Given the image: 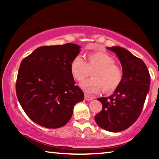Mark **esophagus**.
I'll use <instances>...</instances> for the list:
<instances>
[{
  "label": "esophagus",
  "instance_id": "1",
  "mask_svg": "<svg viewBox=\"0 0 159 159\" xmlns=\"http://www.w3.org/2000/svg\"><path fill=\"white\" fill-rule=\"evenodd\" d=\"M85 100H87V101H90V100H92V99H93V97L90 96L88 95H85Z\"/></svg>",
  "mask_w": 159,
  "mask_h": 159
}]
</instances>
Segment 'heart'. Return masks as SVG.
<instances>
[{
	"mask_svg": "<svg viewBox=\"0 0 159 159\" xmlns=\"http://www.w3.org/2000/svg\"><path fill=\"white\" fill-rule=\"evenodd\" d=\"M71 72L79 82H82L93 71V79L80 84V87L88 93L114 92L121 84L123 79V70L115 64L111 56L103 52H95L87 55V62L76 57L71 64Z\"/></svg>",
	"mask_w": 159,
	"mask_h": 159,
	"instance_id": "heart-1",
	"label": "heart"
}]
</instances>
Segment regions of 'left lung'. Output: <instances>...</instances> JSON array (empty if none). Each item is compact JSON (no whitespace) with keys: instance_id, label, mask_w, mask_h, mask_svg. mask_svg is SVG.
Listing matches in <instances>:
<instances>
[{"instance_id":"obj_1","label":"left lung","mask_w":159,"mask_h":159,"mask_svg":"<svg viewBox=\"0 0 159 159\" xmlns=\"http://www.w3.org/2000/svg\"><path fill=\"white\" fill-rule=\"evenodd\" d=\"M107 48L119 59L123 79L114 94L98 99L102 109L95 120L100 128L118 133L131 126L140 115L149 90L150 76L144 61L128 50L118 46Z\"/></svg>"}]
</instances>
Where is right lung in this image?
Here are the masks:
<instances>
[{
  "mask_svg": "<svg viewBox=\"0 0 159 159\" xmlns=\"http://www.w3.org/2000/svg\"><path fill=\"white\" fill-rule=\"evenodd\" d=\"M80 48L74 43L41 46L21 61L16 93L26 114L37 124L62 127L71 118L75 104L84 99L70 68Z\"/></svg>",
  "mask_w": 159,
  "mask_h": 159,
  "instance_id": "right-lung-1",
  "label": "right lung"
}]
</instances>
